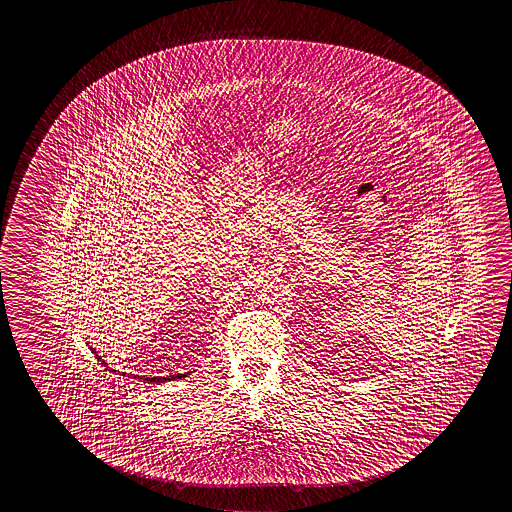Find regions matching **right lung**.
<instances>
[{"label": "right lung", "mask_w": 512, "mask_h": 512, "mask_svg": "<svg viewBox=\"0 0 512 512\" xmlns=\"http://www.w3.org/2000/svg\"><path fill=\"white\" fill-rule=\"evenodd\" d=\"M98 361H101V357H98ZM101 364H105V361H101ZM123 375H125V373H123ZM135 377H137V375H135ZM184 377H187V375H178V377H176V375H173V377H153V378H150V377H146L144 378V380H146V382H166V380H176V378H184Z\"/></svg>", "instance_id": "1"}]
</instances>
